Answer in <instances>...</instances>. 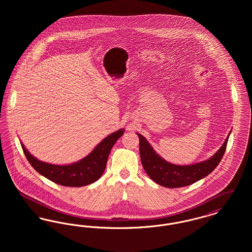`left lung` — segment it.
Here are the masks:
<instances>
[{"mask_svg": "<svg viewBox=\"0 0 252 252\" xmlns=\"http://www.w3.org/2000/svg\"><path fill=\"white\" fill-rule=\"evenodd\" d=\"M230 132L215 155L203 161L187 165L169 162L157 153L142 134L137 133L140 139V156L143 167L151 180L163 187L180 188L191 185L202 180L216 169L226 151Z\"/></svg>", "mask_w": 252, "mask_h": 252, "instance_id": "left-lung-1", "label": "left lung"}]
</instances>
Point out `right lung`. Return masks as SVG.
<instances>
[{
	"instance_id": "obj_1",
	"label": "right lung",
	"mask_w": 252,
	"mask_h": 252,
	"mask_svg": "<svg viewBox=\"0 0 252 252\" xmlns=\"http://www.w3.org/2000/svg\"><path fill=\"white\" fill-rule=\"evenodd\" d=\"M125 128L112 132L96 145L94 150L83 158L69 164H53L39 160L33 156L21 142L26 158L32 167L46 179L68 187H82L95 182L103 175L108 155Z\"/></svg>"
}]
</instances>
